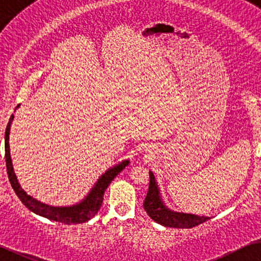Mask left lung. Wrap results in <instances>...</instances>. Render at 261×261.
<instances>
[{"label": "left lung", "instance_id": "1", "mask_svg": "<svg viewBox=\"0 0 261 261\" xmlns=\"http://www.w3.org/2000/svg\"><path fill=\"white\" fill-rule=\"evenodd\" d=\"M144 210L159 224L173 228H192L210 220L207 216L194 214L178 213L166 205L161 196V190L156 181L154 173L149 171V190L144 199Z\"/></svg>", "mask_w": 261, "mask_h": 261}]
</instances>
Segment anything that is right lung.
Here are the masks:
<instances>
[{
	"label": "right lung",
	"mask_w": 261,
	"mask_h": 261,
	"mask_svg": "<svg viewBox=\"0 0 261 261\" xmlns=\"http://www.w3.org/2000/svg\"><path fill=\"white\" fill-rule=\"evenodd\" d=\"M20 105L15 107V111L19 109ZM14 111V112H15ZM14 119V114H12L9 118L8 124H7L6 133H5V152H6V166H7V173H8V179L12 185L14 192L19 197V199L22 201L23 205L32 213L43 216L45 218H48L51 221L61 222L64 224H77L83 223V222L89 221L90 218L94 217L96 213H98L100 206L102 204L103 199V192H105L107 187H109L110 182L123 171L130 161L128 160H123V161L118 162L117 165L113 167H110L105 173H102L96 180V182L93 185L89 192L87 193L82 200L79 203L72 204V205L67 206H54L45 204L43 201L36 199L32 196L26 193V191L20 185L19 180L16 178L15 172H14V167L12 162V156H10V149H9V134H10V126H12Z\"/></svg>",
	"instance_id": "add662e5"
}]
</instances>
